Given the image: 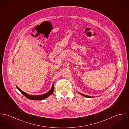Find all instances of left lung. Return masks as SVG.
Listing matches in <instances>:
<instances>
[{
    "label": "left lung",
    "mask_w": 129,
    "mask_h": 129,
    "mask_svg": "<svg viewBox=\"0 0 129 129\" xmlns=\"http://www.w3.org/2000/svg\"><path fill=\"white\" fill-rule=\"evenodd\" d=\"M79 93H80L81 95H83V96H85V97H86V98H93V97H95V96H89V95H86V94H83V93H80V92H79V91L78 92ZM97 97V96H96Z\"/></svg>",
    "instance_id": "8db88e82"
}]
</instances>
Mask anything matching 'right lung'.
Returning a JSON list of instances; mask_svg holds the SVG:
<instances>
[{
    "mask_svg": "<svg viewBox=\"0 0 129 129\" xmlns=\"http://www.w3.org/2000/svg\"><path fill=\"white\" fill-rule=\"evenodd\" d=\"M16 87H17V89L22 93V94H23L26 98H27V99H28L29 100H44L46 98H47V97H48L49 96H50V95H51L53 93V92L54 91V84H53L51 88L47 92H46L45 93H44L43 94L35 95H30V94H29L26 93L25 92H24L23 91H22L17 86H16Z\"/></svg>",
    "mask_w": 129,
    "mask_h": 129,
    "instance_id": "add662e5",
    "label": "right lung"
}]
</instances>
